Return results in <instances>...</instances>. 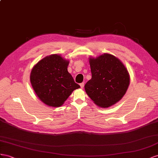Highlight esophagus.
I'll return each instance as SVG.
<instances>
[{"instance_id": "1", "label": "esophagus", "mask_w": 158, "mask_h": 158, "mask_svg": "<svg viewBox=\"0 0 158 158\" xmlns=\"http://www.w3.org/2000/svg\"><path fill=\"white\" fill-rule=\"evenodd\" d=\"M80 87H81V88H83V87H84V83H80Z\"/></svg>"}]
</instances>
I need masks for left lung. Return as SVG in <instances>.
<instances>
[{"instance_id": "obj_1", "label": "left lung", "mask_w": 158, "mask_h": 158, "mask_svg": "<svg viewBox=\"0 0 158 158\" xmlns=\"http://www.w3.org/2000/svg\"><path fill=\"white\" fill-rule=\"evenodd\" d=\"M92 77L85 85L89 97L95 104L109 107L123 98L130 83L128 72L118 58L105 53L90 58Z\"/></svg>"}]
</instances>
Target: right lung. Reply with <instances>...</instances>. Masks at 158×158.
I'll return each mask as SVG.
<instances>
[{"mask_svg":"<svg viewBox=\"0 0 158 158\" xmlns=\"http://www.w3.org/2000/svg\"><path fill=\"white\" fill-rule=\"evenodd\" d=\"M68 64V61L53 54L44 57L33 67L30 74L31 86L46 105L61 106L72 92L80 87L67 71Z\"/></svg>","mask_w":158,"mask_h":158,"instance_id":"1","label":"right lung"}]
</instances>
